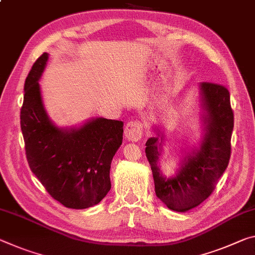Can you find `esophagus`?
<instances>
[{
	"label": "esophagus",
	"mask_w": 255,
	"mask_h": 255,
	"mask_svg": "<svg viewBox=\"0 0 255 255\" xmlns=\"http://www.w3.org/2000/svg\"><path fill=\"white\" fill-rule=\"evenodd\" d=\"M143 135V124L140 121H130L125 126V137L129 142H138Z\"/></svg>",
	"instance_id": "esophagus-1"
}]
</instances>
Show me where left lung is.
I'll use <instances>...</instances> for the list:
<instances>
[{
  "label": "left lung",
  "mask_w": 255,
  "mask_h": 255,
  "mask_svg": "<svg viewBox=\"0 0 255 255\" xmlns=\"http://www.w3.org/2000/svg\"><path fill=\"white\" fill-rule=\"evenodd\" d=\"M199 95L203 126L201 142L199 146L183 149L175 175L165 177L161 171L164 132L159 127H153L156 136L145 144L157 199L176 212L189 211L211 195L230 157L234 113L228 90L221 85L201 83Z\"/></svg>",
  "instance_id": "obj_1"
}]
</instances>
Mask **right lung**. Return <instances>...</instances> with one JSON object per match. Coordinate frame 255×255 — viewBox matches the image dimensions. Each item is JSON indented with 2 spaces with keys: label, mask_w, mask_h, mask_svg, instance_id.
<instances>
[{
  "label": "right lung",
  "mask_w": 255,
  "mask_h": 255,
  "mask_svg": "<svg viewBox=\"0 0 255 255\" xmlns=\"http://www.w3.org/2000/svg\"><path fill=\"white\" fill-rule=\"evenodd\" d=\"M47 60V53L36 60L23 87L20 125L27 161L48 194L64 207H94L111 188V161L123 143L124 123L96 117L80 126H56L38 83Z\"/></svg>",
  "instance_id": "right-lung-1"
}]
</instances>
